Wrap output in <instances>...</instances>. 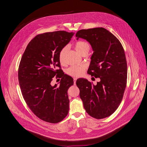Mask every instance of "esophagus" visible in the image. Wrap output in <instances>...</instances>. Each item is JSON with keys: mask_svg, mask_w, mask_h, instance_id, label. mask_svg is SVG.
I'll list each match as a JSON object with an SVG mask.
<instances>
[{"mask_svg": "<svg viewBox=\"0 0 147 147\" xmlns=\"http://www.w3.org/2000/svg\"><path fill=\"white\" fill-rule=\"evenodd\" d=\"M77 78H73V80H74V85H76V80H77Z\"/></svg>", "mask_w": 147, "mask_h": 147, "instance_id": "obj_1", "label": "esophagus"}]
</instances>
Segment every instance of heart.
Here are the masks:
<instances>
[{"instance_id": "heart-1", "label": "heart", "mask_w": 147, "mask_h": 147, "mask_svg": "<svg viewBox=\"0 0 147 147\" xmlns=\"http://www.w3.org/2000/svg\"><path fill=\"white\" fill-rule=\"evenodd\" d=\"M75 49L76 51L81 55L84 53H88L90 49V47L87 42L80 40L75 44ZM67 49V47H64L61 49L59 53V61L61 64H63L65 62V55ZM85 67L84 66H73L67 69L66 72L67 74L73 77L81 76L85 71Z\"/></svg>"}]
</instances>
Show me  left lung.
<instances>
[{"label": "left lung", "instance_id": "8db88e82", "mask_svg": "<svg viewBox=\"0 0 147 147\" xmlns=\"http://www.w3.org/2000/svg\"><path fill=\"white\" fill-rule=\"evenodd\" d=\"M90 43L93 51L87 73L100 81L92 84L86 78L76 81L87 113L97 119L113 114L121 102L127 82V61L119 39L102 27L81 30L76 34Z\"/></svg>", "mask_w": 147, "mask_h": 147}]
</instances>
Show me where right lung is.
Wrapping results in <instances>:
<instances>
[{"label": "right lung", "instance_id": "1", "mask_svg": "<svg viewBox=\"0 0 147 147\" xmlns=\"http://www.w3.org/2000/svg\"><path fill=\"white\" fill-rule=\"evenodd\" d=\"M74 34L58 31L38 35L20 61L18 76L23 98L32 112L47 122L61 121L69 112L67 91L74 84L73 78L63 73L58 74L62 78L59 86H52L51 81L60 70L56 69L60 67L59 53Z\"/></svg>", "mask_w": 147, "mask_h": 147}]
</instances>
